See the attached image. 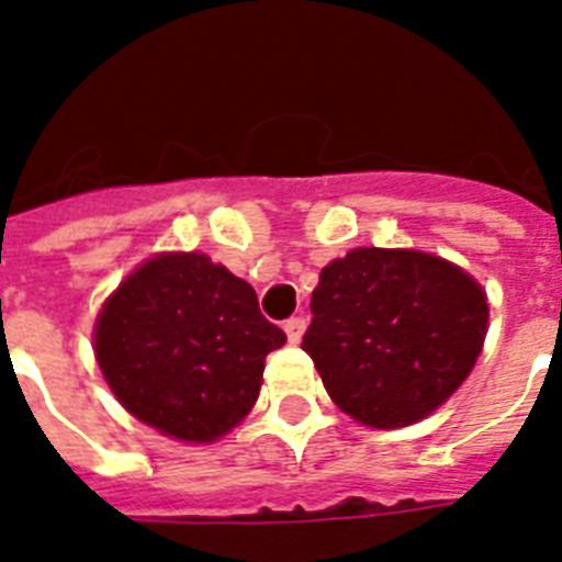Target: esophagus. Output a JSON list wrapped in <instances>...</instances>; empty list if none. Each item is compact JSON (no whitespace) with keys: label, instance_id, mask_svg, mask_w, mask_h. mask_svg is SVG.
I'll list each match as a JSON object with an SVG mask.
<instances>
[{"label":"esophagus","instance_id":"esophagus-1","mask_svg":"<svg viewBox=\"0 0 562 562\" xmlns=\"http://www.w3.org/2000/svg\"><path fill=\"white\" fill-rule=\"evenodd\" d=\"M303 333H306V318L285 321V336H289V341H294V345H297L300 338H303Z\"/></svg>","mask_w":562,"mask_h":562}]
</instances>
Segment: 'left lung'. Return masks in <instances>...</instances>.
<instances>
[{
	"mask_svg": "<svg viewBox=\"0 0 562 562\" xmlns=\"http://www.w3.org/2000/svg\"><path fill=\"white\" fill-rule=\"evenodd\" d=\"M486 324V291L448 259L357 247L321 271L303 350L341 413L395 430L460 389Z\"/></svg>",
	"mask_w": 562,
	"mask_h": 562,
	"instance_id": "1",
	"label": "left lung"
}]
</instances>
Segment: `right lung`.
Returning <instances> with one entry per match:
<instances>
[{
    "instance_id": "obj_1",
    "label": "right lung",
    "mask_w": 562,
    "mask_h": 562,
    "mask_svg": "<svg viewBox=\"0 0 562 562\" xmlns=\"http://www.w3.org/2000/svg\"><path fill=\"white\" fill-rule=\"evenodd\" d=\"M285 333L250 282L205 252H158L102 303L93 350L138 422L179 442H214L250 413L265 357Z\"/></svg>"
}]
</instances>
